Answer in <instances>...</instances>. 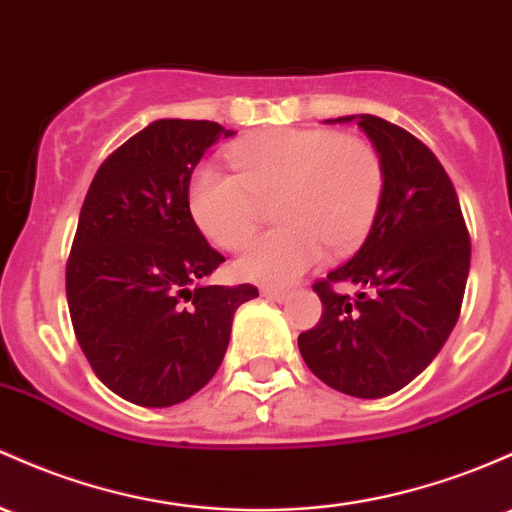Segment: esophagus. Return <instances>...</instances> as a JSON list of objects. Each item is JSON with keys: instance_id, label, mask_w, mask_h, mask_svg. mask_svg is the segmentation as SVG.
Here are the masks:
<instances>
[{"instance_id": "1", "label": "esophagus", "mask_w": 512, "mask_h": 512, "mask_svg": "<svg viewBox=\"0 0 512 512\" xmlns=\"http://www.w3.org/2000/svg\"><path fill=\"white\" fill-rule=\"evenodd\" d=\"M260 294L265 296V299H272V301H279V303L289 301V291H284V289H272V286H262Z\"/></svg>"}]
</instances>
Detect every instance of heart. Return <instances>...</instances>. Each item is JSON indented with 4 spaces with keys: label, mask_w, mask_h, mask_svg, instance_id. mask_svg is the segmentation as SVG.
<instances>
[{
    "label": "heart",
    "mask_w": 512,
    "mask_h": 512,
    "mask_svg": "<svg viewBox=\"0 0 512 512\" xmlns=\"http://www.w3.org/2000/svg\"><path fill=\"white\" fill-rule=\"evenodd\" d=\"M235 167L204 165L189 184V209L201 230L238 250L274 201L282 226L240 255L247 282L289 286L328 255L352 250L372 228L384 192V167L372 143L325 128H269L228 148Z\"/></svg>",
    "instance_id": "1"
}]
</instances>
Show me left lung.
Instances as JSON below:
<instances>
[{
	"label": "left lung",
	"mask_w": 512,
	"mask_h": 512,
	"mask_svg": "<svg viewBox=\"0 0 512 512\" xmlns=\"http://www.w3.org/2000/svg\"><path fill=\"white\" fill-rule=\"evenodd\" d=\"M355 121L384 167V192L367 240L316 289L323 316L299 335L303 362L330 389L384 398L423 372L462 308L471 243L457 192L430 148L372 114ZM357 283L356 299L330 283Z\"/></svg>",
	"instance_id": "obj_1"
}]
</instances>
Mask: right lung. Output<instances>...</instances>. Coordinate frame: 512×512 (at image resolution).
Wrapping results in <instances>:
<instances>
[{
    "label": "right lung",
    "mask_w": 512,
    "mask_h": 512,
    "mask_svg": "<svg viewBox=\"0 0 512 512\" xmlns=\"http://www.w3.org/2000/svg\"><path fill=\"white\" fill-rule=\"evenodd\" d=\"M213 121L157 119L101 162L67 260V306L94 374L126 401L167 408L204 389L228 350L250 284L206 286L226 257L189 211Z\"/></svg>",
    "instance_id": "add662e5"
}]
</instances>
